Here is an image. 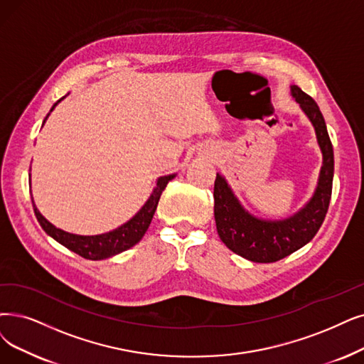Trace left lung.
Segmentation results:
<instances>
[{
	"label": "left lung",
	"instance_id": "obj_1",
	"mask_svg": "<svg viewBox=\"0 0 364 364\" xmlns=\"http://www.w3.org/2000/svg\"><path fill=\"white\" fill-rule=\"evenodd\" d=\"M291 94L315 127L324 159L318 188L306 208L284 221H261L243 210L223 176L216 174L215 179L213 212L218 235L228 250L254 263H274L311 242L323 225L330 205L334 156L326 121L314 98L297 85L291 86Z\"/></svg>",
	"mask_w": 364,
	"mask_h": 364
}]
</instances>
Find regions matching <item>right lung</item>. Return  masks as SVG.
Returning a JSON list of instances; mask_svg holds the SVG:
<instances>
[{
	"instance_id": "add662e5",
	"label": "right lung",
	"mask_w": 364,
	"mask_h": 364,
	"mask_svg": "<svg viewBox=\"0 0 364 364\" xmlns=\"http://www.w3.org/2000/svg\"><path fill=\"white\" fill-rule=\"evenodd\" d=\"M173 178H174L173 174H170V176L159 178L151 198L146 201V205L141 208V210L133 218L132 221H128L122 227L100 236H77V235H71V232H65L60 228L53 227L46 218L37 210V208L34 206V201H33V208L41 228L56 242H60L63 246H65L67 250L76 252L77 255L86 259H103V258L113 257L119 252H124L141 240L144 232H146V230L149 228V224L152 221L154 213L158 206L159 197H161L168 181H171Z\"/></svg>"
}]
</instances>
